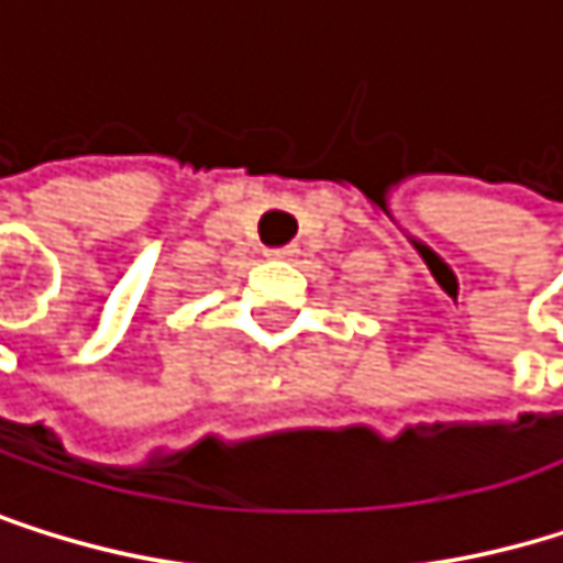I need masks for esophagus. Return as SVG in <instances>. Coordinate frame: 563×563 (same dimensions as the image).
I'll return each mask as SVG.
<instances>
[{
  "mask_svg": "<svg viewBox=\"0 0 563 563\" xmlns=\"http://www.w3.org/2000/svg\"><path fill=\"white\" fill-rule=\"evenodd\" d=\"M295 255H298V247H295V244H285V247H272V251H268V258H272V262H291Z\"/></svg>",
  "mask_w": 563,
  "mask_h": 563,
  "instance_id": "obj_1",
  "label": "esophagus"
}]
</instances>
